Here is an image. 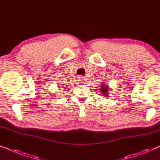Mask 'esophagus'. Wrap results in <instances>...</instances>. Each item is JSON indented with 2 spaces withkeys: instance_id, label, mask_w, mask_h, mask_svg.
<instances>
[{
  "instance_id": "esophagus-1",
  "label": "esophagus",
  "mask_w": 160,
  "mask_h": 160,
  "mask_svg": "<svg viewBox=\"0 0 160 160\" xmlns=\"http://www.w3.org/2000/svg\"><path fill=\"white\" fill-rule=\"evenodd\" d=\"M78 80H79V81L80 82H82L83 81L85 80V78L83 77V76H80L79 78H78Z\"/></svg>"
}]
</instances>
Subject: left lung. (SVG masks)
Instances as JSON below:
<instances>
[{"mask_svg":"<svg viewBox=\"0 0 160 160\" xmlns=\"http://www.w3.org/2000/svg\"><path fill=\"white\" fill-rule=\"evenodd\" d=\"M101 91L103 92V94L104 95V96H108V94H107V93H109V91H108V86L106 85L105 84H103L102 86H101Z\"/></svg>","mask_w":160,"mask_h":160,"instance_id":"8db88e82","label":"left lung"}]
</instances>
